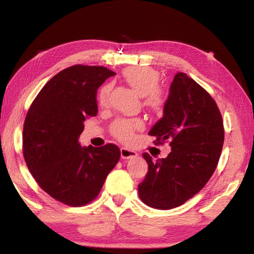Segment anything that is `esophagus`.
Wrapping results in <instances>:
<instances>
[{"label": "esophagus", "mask_w": 254, "mask_h": 254, "mask_svg": "<svg viewBox=\"0 0 254 254\" xmlns=\"http://www.w3.org/2000/svg\"><path fill=\"white\" fill-rule=\"evenodd\" d=\"M137 156V153L133 150L127 149V148H121V157L122 159H133Z\"/></svg>", "instance_id": "esophagus-1"}]
</instances>
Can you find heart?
Listing matches in <instances>:
<instances>
[{"label":"heart","mask_w":254,"mask_h":254,"mask_svg":"<svg viewBox=\"0 0 254 254\" xmlns=\"http://www.w3.org/2000/svg\"><path fill=\"white\" fill-rule=\"evenodd\" d=\"M123 79L134 89L140 96H143V105L151 113L161 114L167 105V94L158 87L160 83V74L153 68L132 66L122 72ZM110 85L104 84L98 89L96 100L100 106L107 105L110 94ZM143 128L141 120L120 119L111 126V133L122 143H131L135 137V132Z\"/></svg>","instance_id":"heart-1"}]
</instances>
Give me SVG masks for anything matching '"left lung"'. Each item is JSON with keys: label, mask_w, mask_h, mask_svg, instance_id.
I'll return each instance as SVG.
<instances>
[{"label": "left lung", "mask_w": 254, "mask_h": 254, "mask_svg": "<svg viewBox=\"0 0 254 254\" xmlns=\"http://www.w3.org/2000/svg\"><path fill=\"white\" fill-rule=\"evenodd\" d=\"M149 134L154 144L169 142L165 159L148 162V173L139 184L140 199L150 207H178L200 191L220 160L224 126L216 102L185 72L176 74L170 86L163 118Z\"/></svg>", "instance_id": "left-lung-1"}]
</instances>
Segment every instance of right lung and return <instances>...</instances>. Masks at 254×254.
<instances>
[{"label": "right lung", "instance_id": "right-lung-1", "mask_svg": "<svg viewBox=\"0 0 254 254\" xmlns=\"http://www.w3.org/2000/svg\"><path fill=\"white\" fill-rule=\"evenodd\" d=\"M114 75L103 66L68 67L42 87L24 120L28 169L47 194L71 207L96 198L121 157L113 143L100 148L78 143L85 119L97 114L98 87Z\"/></svg>", "mask_w": 254, "mask_h": 254}]
</instances>
